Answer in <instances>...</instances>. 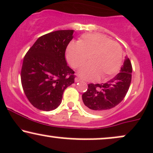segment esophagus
I'll use <instances>...</instances> for the list:
<instances>
[{
	"instance_id": "obj_1",
	"label": "esophagus",
	"mask_w": 153,
	"mask_h": 153,
	"mask_svg": "<svg viewBox=\"0 0 153 153\" xmlns=\"http://www.w3.org/2000/svg\"><path fill=\"white\" fill-rule=\"evenodd\" d=\"M75 81L76 82V83H78V82L81 81V79H80V78H78V77H76V78H75Z\"/></svg>"
}]
</instances>
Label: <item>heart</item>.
Returning a JSON list of instances; mask_svg holds the SVG:
<instances>
[{"label": "heart", "instance_id": "obj_1", "mask_svg": "<svg viewBox=\"0 0 153 153\" xmlns=\"http://www.w3.org/2000/svg\"><path fill=\"white\" fill-rule=\"evenodd\" d=\"M121 46L104 35L85 34L78 43L72 42L67 48V60L74 68L83 65L89 56L90 63L80 69L78 74L87 80L100 76L105 79L120 68L122 62Z\"/></svg>", "mask_w": 153, "mask_h": 153}]
</instances>
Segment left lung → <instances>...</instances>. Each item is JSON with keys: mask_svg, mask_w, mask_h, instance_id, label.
<instances>
[{"mask_svg": "<svg viewBox=\"0 0 153 153\" xmlns=\"http://www.w3.org/2000/svg\"><path fill=\"white\" fill-rule=\"evenodd\" d=\"M132 66L126 56L120 73L105 83H90L82 100L88 111L102 113L117 106L128 92L131 81Z\"/></svg>", "mask_w": 153, "mask_h": 153, "instance_id": "1", "label": "left lung"}]
</instances>
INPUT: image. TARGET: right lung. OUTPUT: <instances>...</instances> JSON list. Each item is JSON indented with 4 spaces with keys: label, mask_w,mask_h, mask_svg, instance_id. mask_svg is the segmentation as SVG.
Returning <instances> with one entry per match:
<instances>
[{
    "label": "right lung",
    "mask_w": 153,
    "mask_h": 153,
    "mask_svg": "<svg viewBox=\"0 0 153 153\" xmlns=\"http://www.w3.org/2000/svg\"><path fill=\"white\" fill-rule=\"evenodd\" d=\"M73 33V30H57L40 37L25 56L22 85L27 98L38 110L57 108L64 91L74 83L75 72L65 59Z\"/></svg>",
    "instance_id": "right-lung-1"
}]
</instances>
